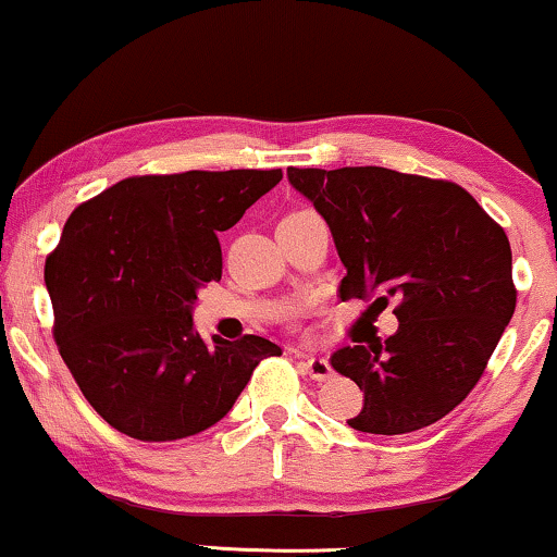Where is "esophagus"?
<instances>
[{"label":"esophagus","mask_w":557,"mask_h":557,"mask_svg":"<svg viewBox=\"0 0 557 557\" xmlns=\"http://www.w3.org/2000/svg\"><path fill=\"white\" fill-rule=\"evenodd\" d=\"M301 364L306 369V374L317 379V382H326V379L334 374V369L329 364L326 357H309V354H306V357H301Z\"/></svg>","instance_id":"34e87169"}]
</instances>
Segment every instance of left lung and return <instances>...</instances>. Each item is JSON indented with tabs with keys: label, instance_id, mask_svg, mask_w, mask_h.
<instances>
[{
	"label": "left lung",
	"instance_id": "left-lung-1",
	"mask_svg": "<svg viewBox=\"0 0 557 557\" xmlns=\"http://www.w3.org/2000/svg\"><path fill=\"white\" fill-rule=\"evenodd\" d=\"M288 181L332 228L342 301L394 306L397 334L332 357L364 389L346 424L407 434L440 422L474 389L510 324L518 292L503 225L449 181L389 168H288Z\"/></svg>",
	"mask_w": 557,
	"mask_h": 557
}]
</instances>
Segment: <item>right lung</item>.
Segmentation results:
<instances>
[{"instance_id": "add662e5", "label": "right lung", "mask_w": 557, "mask_h": 557, "mask_svg": "<svg viewBox=\"0 0 557 557\" xmlns=\"http://www.w3.org/2000/svg\"><path fill=\"white\" fill-rule=\"evenodd\" d=\"M284 173L133 175L79 203L45 261L54 342L95 412L140 442H173L231 412L281 346L193 332L198 288L221 281L219 231Z\"/></svg>"}]
</instances>
